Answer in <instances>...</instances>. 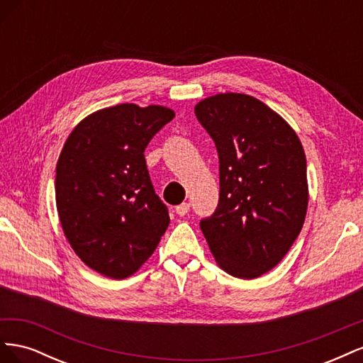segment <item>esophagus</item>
<instances>
[{"instance_id":"obj_1","label":"esophagus","mask_w":363,"mask_h":363,"mask_svg":"<svg viewBox=\"0 0 363 363\" xmlns=\"http://www.w3.org/2000/svg\"><path fill=\"white\" fill-rule=\"evenodd\" d=\"M188 212H189V204L188 203H182V204L175 207V213L180 215V216H184Z\"/></svg>"}]
</instances>
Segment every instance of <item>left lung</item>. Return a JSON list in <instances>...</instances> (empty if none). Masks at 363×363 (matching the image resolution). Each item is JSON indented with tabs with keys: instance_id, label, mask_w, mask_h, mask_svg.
Returning a JSON list of instances; mask_svg holds the SVG:
<instances>
[{
	"instance_id": "1",
	"label": "left lung",
	"mask_w": 363,
	"mask_h": 363,
	"mask_svg": "<svg viewBox=\"0 0 363 363\" xmlns=\"http://www.w3.org/2000/svg\"><path fill=\"white\" fill-rule=\"evenodd\" d=\"M219 157V203L200 223L219 268L257 279L300 235L309 203L306 155L295 130L247 94H216L195 106Z\"/></svg>"
}]
</instances>
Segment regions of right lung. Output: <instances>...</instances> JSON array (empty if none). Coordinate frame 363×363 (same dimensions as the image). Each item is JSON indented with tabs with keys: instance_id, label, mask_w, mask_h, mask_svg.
<instances>
[{
	"instance_id": "right-lung-1",
	"label": "right lung",
	"mask_w": 363,
	"mask_h": 363,
	"mask_svg": "<svg viewBox=\"0 0 363 363\" xmlns=\"http://www.w3.org/2000/svg\"><path fill=\"white\" fill-rule=\"evenodd\" d=\"M175 116L133 103L96 111L71 131L56 167V206L74 252L106 277L123 280L144 265L169 225L144 151Z\"/></svg>"
}]
</instances>
